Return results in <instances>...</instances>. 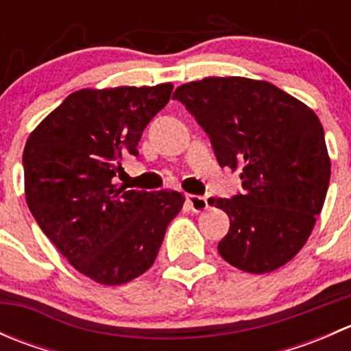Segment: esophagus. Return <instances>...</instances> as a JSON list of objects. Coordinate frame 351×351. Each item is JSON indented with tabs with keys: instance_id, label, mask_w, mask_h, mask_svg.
Listing matches in <instances>:
<instances>
[{
	"instance_id": "obj_1",
	"label": "esophagus",
	"mask_w": 351,
	"mask_h": 351,
	"mask_svg": "<svg viewBox=\"0 0 351 351\" xmlns=\"http://www.w3.org/2000/svg\"><path fill=\"white\" fill-rule=\"evenodd\" d=\"M186 204H189V207L192 208L193 212H204L205 208L208 207L207 198L198 195H186Z\"/></svg>"
}]
</instances>
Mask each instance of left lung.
<instances>
[{
	"instance_id": "obj_1",
	"label": "left lung",
	"mask_w": 351,
	"mask_h": 351,
	"mask_svg": "<svg viewBox=\"0 0 351 351\" xmlns=\"http://www.w3.org/2000/svg\"><path fill=\"white\" fill-rule=\"evenodd\" d=\"M219 165L239 169L243 193L212 198L229 215L219 254L247 274H268L309 239L326 198L331 161L319 119L268 81L204 77L178 86Z\"/></svg>"
}]
</instances>
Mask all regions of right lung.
<instances>
[{
    "label": "right lung",
    "mask_w": 351,
    "mask_h": 351,
    "mask_svg": "<svg viewBox=\"0 0 351 351\" xmlns=\"http://www.w3.org/2000/svg\"><path fill=\"white\" fill-rule=\"evenodd\" d=\"M173 84L74 91L28 136L25 198L32 215L80 274L101 285L134 280L154 263L180 192L115 185L123 156H137L143 130Z\"/></svg>",
    "instance_id": "obj_1"
}]
</instances>
